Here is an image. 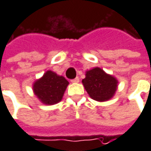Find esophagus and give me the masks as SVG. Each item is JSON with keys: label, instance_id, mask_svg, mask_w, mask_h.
I'll return each instance as SVG.
<instances>
[{"label": "esophagus", "instance_id": "obj_1", "mask_svg": "<svg viewBox=\"0 0 151 151\" xmlns=\"http://www.w3.org/2000/svg\"><path fill=\"white\" fill-rule=\"evenodd\" d=\"M71 82H72V83H79V77H76L75 79H73V80H71Z\"/></svg>", "mask_w": 151, "mask_h": 151}]
</instances>
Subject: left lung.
Instances as JSON below:
<instances>
[{
  "instance_id": "left-lung-1",
  "label": "left lung",
  "mask_w": 151,
  "mask_h": 151,
  "mask_svg": "<svg viewBox=\"0 0 151 151\" xmlns=\"http://www.w3.org/2000/svg\"><path fill=\"white\" fill-rule=\"evenodd\" d=\"M82 83L90 97L99 102L111 99L118 86L117 79L100 68H94L87 71Z\"/></svg>"
}]
</instances>
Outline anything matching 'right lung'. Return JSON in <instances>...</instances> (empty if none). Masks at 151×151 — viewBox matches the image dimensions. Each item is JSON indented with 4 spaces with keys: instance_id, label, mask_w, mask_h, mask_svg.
Here are the masks:
<instances>
[{
    "instance_id": "obj_1",
    "label": "right lung",
    "mask_w": 151,
    "mask_h": 151,
    "mask_svg": "<svg viewBox=\"0 0 151 151\" xmlns=\"http://www.w3.org/2000/svg\"><path fill=\"white\" fill-rule=\"evenodd\" d=\"M68 83L63 76L48 70L33 83V91L43 104L54 105L62 99Z\"/></svg>"
}]
</instances>
